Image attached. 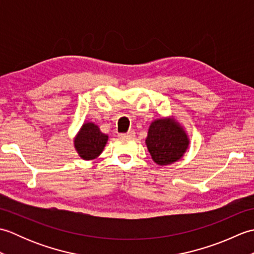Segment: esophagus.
Returning <instances> with one entry per match:
<instances>
[{"mask_svg":"<svg viewBox=\"0 0 254 254\" xmlns=\"http://www.w3.org/2000/svg\"><path fill=\"white\" fill-rule=\"evenodd\" d=\"M120 136H121L122 138H133L134 136H135V132H134L133 130H131V131H128L127 133H122V134H120Z\"/></svg>","mask_w":254,"mask_h":254,"instance_id":"1","label":"esophagus"}]
</instances>
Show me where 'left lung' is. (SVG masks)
I'll list each match as a JSON object with an SVG mask.
<instances>
[{
    "label": "left lung",
    "instance_id": "8db88e82",
    "mask_svg": "<svg viewBox=\"0 0 254 254\" xmlns=\"http://www.w3.org/2000/svg\"><path fill=\"white\" fill-rule=\"evenodd\" d=\"M145 143L155 163L167 166L183 157L190 139L185 127L174 117H168L150 123Z\"/></svg>",
    "mask_w": 254,
    "mask_h": 254
}]
</instances>
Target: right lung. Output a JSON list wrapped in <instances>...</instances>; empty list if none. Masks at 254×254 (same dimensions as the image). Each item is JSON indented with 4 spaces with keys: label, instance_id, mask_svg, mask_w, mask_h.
Listing matches in <instances>:
<instances>
[{
    "label": "right lung",
    "instance_id": "1",
    "mask_svg": "<svg viewBox=\"0 0 254 254\" xmlns=\"http://www.w3.org/2000/svg\"><path fill=\"white\" fill-rule=\"evenodd\" d=\"M108 142V135L100 131L94 122H85L74 137V147L80 158L93 160L102 153Z\"/></svg>",
    "mask_w": 254,
    "mask_h": 254
}]
</instances>
